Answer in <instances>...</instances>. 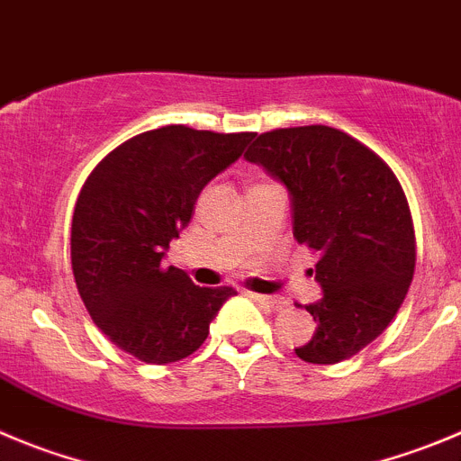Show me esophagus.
Here are the masks:
<instances>
[{
	"label": "esophagus",
	"instance_id": "obj_1",
	"mask_svg": "<svg viewBox=\"0 0 461 461\" xmlns=\"http://www.w3.org/2000/svg\"><path fill=\"white\" fill-rule=\"evenodd\" d=\"M250 298L255 300V303H259V304H266V307H273V309H282L284 304H286V300H284V298H277V295H261V294H250Z\"/></svg>",
	"mask_w": 461,
	"mask_h": 461
}]
</instances>
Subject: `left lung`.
Returning <instances> with one entry per match:
<instances>
[{
    "label": "left lung",
    "mask_w": 461,
    "mask_h": 461,
    "mask_svg": "<svg viewBox=\"0 0 461 461\" xmlns=\"http://www.w3.org/2000/svg\"><path fill=\"white\" fill-rule=\"evenodd\" d=\"M245 158L286 186L295 240L321 255L322 298L307 304L316 332L295 355L309 364L350 359L384 332L414 277L402 186L373 149L325 124L261 133Z\"/></svg>",
    "instance_id": "obj_1"
}]
</instances>
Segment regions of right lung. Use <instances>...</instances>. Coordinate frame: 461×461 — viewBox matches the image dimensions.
Wrapping results in <instances>:
<instances>
[{
	"label": "right lung",
	"instance_id": "add662e5",
	"mask_svg": "<svg viewBox=\"0 0 461 461\" xmlns=\"http://www.w3.org/2000/svg\"><path fill=\"white\" fill-rule=\"evenodd\" d=\"M252 139L167 124L129 139L88 175L72 216V273L90 318L120 350L145 364L184 359L236 294L195 286L163 257L202 188Z\"/></svg>",
	"mask_w": 461,
	"mask_h": 461
}]
</instances>
